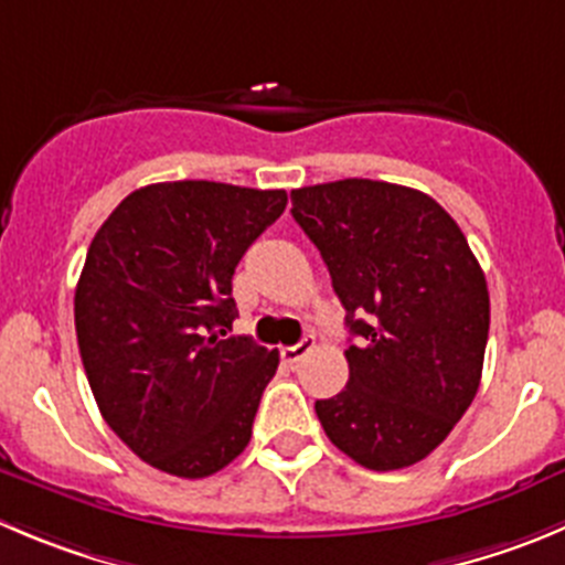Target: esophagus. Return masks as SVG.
Segmentation results:
<instances>
[{
    "instance_id": "1",
    "label": "esophagus",
    "mask_w": 565,
    "mask_h": 565,
    "mask_svg": "<svg viewBox=\"0 0 565 565\" xmlns=\"http://www.w3.org/2000/svg\"><path fill=\"white\" fill-rule=\"evenodd\" d=\"M316 349V338L313 335H305L302 341L294 343V347H282L279 349V358L286 360L288 366H294V363H299V360L305 358V354H310Z\"/></svg>"
}]
</instances>
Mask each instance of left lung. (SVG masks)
I'll use <instances>...</instances> for the list:
<instances>
[{"instance_id": "1", "label": "left lung", "mask_w": 565, "mask_h": 565, "mask_svg": "<svg viewBox=\"0 0 565 565\" xmlns=\"http://www.w3.org/2000/svg\"><path fill=\"white\" fill-rule=\"evenodd\" d=\"M291 202L358 338L347 388L316 402V416L354 463H418L480 388L486 274L455 218L413 188L352 177L297 188Z\"/></svg>"}]
</instances>
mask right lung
<instances>
[{
	"mask_svg": "<svg viewBox=\"0 0 565 565\" xmlns=\"http://www.w3.org/2000/svg\"><path fill=\"white\" fill-rule=\"evenodd\" d=\"M286 205V191L154 182L90 241L74 294L88 385L107 427L166 475L211 477L249 444L279 354L224 338L233 274Z\"/></svg>",
	"mask_w": 565,
	"mask_h": 565,
	"instance_id": "right-lung-1",
	"label": "right lung"
}]
</instances>
